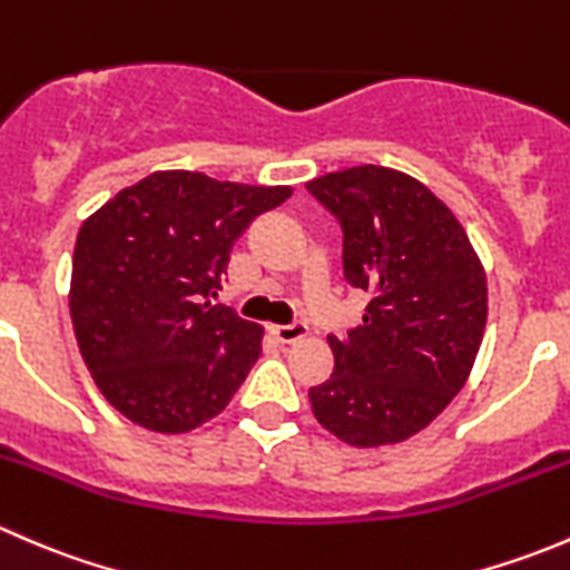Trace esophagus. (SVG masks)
Instances as JSON below:
<instances>
[{
  "label": "esophagus",
  "instance_id": "34e87169",
  "mask_svg": "<svg viewBox=\"0 0 570 570\" xmlns=\"http://www.w3.org/2000/svg\"><path fill=\"white\" fill-rule=\"evenodd\" d=\"M308 333V325L303 322H292V325H269V336L281 344H292Z\"/></svg>",
  "mask_w": 570,
  "mask_h": 570
}]
</instances>
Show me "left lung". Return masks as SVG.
I'll return each instance as SVG.
<instances>
[{
  "label": "left lung",
  "mask_w": 570,
  "mask_h": 570,
  "mask_svg": "<svg viewBox=\"0 0 570 570\" xmlns=\"http://www.w3.org/2000/svg\"><path fill=\"white\" fill-rule=\"evenodd\" d=\"M344 234V278L370 292L364 325L327 336L333 375L308 389L350 446L400 444L463 389L488 317L485 269L463 226L422 181L381 165L306 184Z\"/></svg>",
  "instance_id": "obj_1"
}]
</instances>
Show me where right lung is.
Listing matches in <instances>:
<instances>
[{"label":"right lung","mask_w":570,"mask_h":570,"mask_svg":"<svg viewBox=\"0 0 570 570\" xmlns=\"http://www.w3.org/2000/svg\"><path fill=\"white\" fill-rule=\"evenodd\" d=\"M289 195L157 170L82 223L68 303L79 353L115 411L154 433H189L232 402L262 327L209 297L239 234Z\"/></svg>","instance_id":"1"}]
</instances>
